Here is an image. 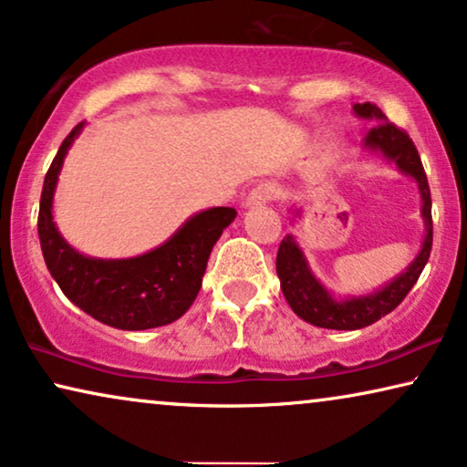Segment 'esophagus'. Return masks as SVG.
I'll use <instances>...</instances> for the list:
<instances>
[{"mask_svg": "<svg viewBox=\"0 0 467 467\" xmlns=\"http://www.w3.org/2000/svg\"><path fill=\"white\" fill-rule=\"evenodd\" d=\"M276 197V191H274L272 184H259L254 187L248 197L244 200V208H253V206H264V203L272 202Z\"/></svg>", "mask_w": 467, "mask_h": 467, "instance_id": "obj_1", "label": "esophagus"}]
</instances>
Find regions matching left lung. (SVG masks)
Returning a JSON list of instances; mask_svg holds the SVG:
<instances>
[{
	"instance_id": "1",
	"label": "left lung",
	"mask_w": 467,
	"mask_h": 467,
	"mask_svg": "<svg viewBox=\"0 0 467 467\" xmlns=\"http://www.w3.org/2000/svg\"><path fill=\"white\" fill-rule=\"evenodd\" d=\"M353 114L357 119L374 120V127L363 138V150L374 152L387 159L389 163H395L401 174L412 178L417 182L419 195H420V219L425 225V235L420 242V248L410 264L401 270L398 276H393L389 283H385L372 293H363V296H344L336 297L306 259L302 246L293 238V234L285 235L280 242L278 257H276V272L280 278V289L286 302H289L291 310L296 312L299 318L306 323L317 325L323 329H340V331H353L368 327L382 318L389 312L398 308L401 299L408 296L417 283L420 272L430 259L431 253V240H433V225H431V195L430 184H427V176L420 163V157L417 149H414L412 140L406 136L404 131L398 130L393 123H389L385 114L379 106L363 101V104H353ZM296 214L293 221L302 219V208H291Z\"/></svg>"
}]
</instances>
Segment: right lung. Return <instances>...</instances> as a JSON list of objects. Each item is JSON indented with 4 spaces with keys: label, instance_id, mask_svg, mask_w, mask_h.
<instances>
[{
    "label": "right lung",
    "instance_id": "add662e5",
    "mask_svg": "<svg viewBox=\"0 0 467 467\" xmlns=\"http://www.w3.org/2000/svg\"><path fill=\"white\" fill-rule=\"evenodd\" d=\"M82 130L85 123L69 131L44 178L37 235L50 276L69 302L114 329L174 323L195 302L210 251L238 213L225 206L195 213L163 244L136 257L101 259L76 251L57 227L53 202L63 161Z\"/></svg>",
    "mask_w": 467,
    "mask_h": 467
}]
</instances>
